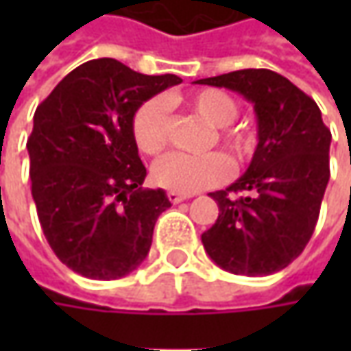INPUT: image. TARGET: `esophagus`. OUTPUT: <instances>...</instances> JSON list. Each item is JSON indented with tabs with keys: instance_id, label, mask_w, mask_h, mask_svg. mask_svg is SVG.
Wrapping results in <instances>:
<instances>
[{
	"instance_id": "34e87169",
	"label": "esophagus",
	"mask_w": 351,
	"mask_h": 351,
	"mask_svg": "<svg viewBox=\"0 0 351 351\" xmlns=\"http://www.w3.org/2000/svg\"><path fill=\"white\" fill-rule=\"evenodd\" d=\"M191 195H185V193H178V191H168V199L171 203H182L185 199H189Z\"/></svg>"
}]
</instances>
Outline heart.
I'll use <instances>...</instances> for the list:
<instances>
[{"label":"heart","mask_w":351,"mask_h":351,"mask_svg":"<svg viewBox=\"0 0 351 351\" xmlns=\"http://www.w3.org/2000/svg\"><path fill=\"white\" fill-rule=\"evenodd\" d=\"M189 107L210 127L215 134L210 142H219L236 164H246L256 152V134L248 127L234 125L238 103L224 89H197L189 95ZM132 138L136 148L148 156L164 152L169 138V103L164 95L150 97L134 111ZM230 162L221 152L189 156L171 152L158 160L152 168V178L158 185L178 193H195L213 185L223 183L230 176Z\"/></svg>","instance_id":"obj_1"}]
</instances>
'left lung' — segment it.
Here are the masks:
<instances>
[{"mask_svg": "<svg viewBox=\"0 0 351 351\" xmlns=\"http://www.w3.org/2000/svg\"><path fill=\"white\" fill-rule=\"evenodd\" d=\"M254 103L258 146L246 173L210 197L217 223L201 234L210 260L236 276H269L301 256L330 178V128L313 97L265 68L197 80ZM230 193L244 196L230 197Z\"/></svg>", "mask_w": 351, "mask_h": 351, "instance_id": "8db88e82", "label": "left lung"}]
</instances>
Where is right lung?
I'll use <instances>...</instances> for the list:
<instances>
[{"mask_svg": "<svg viewBox=\"0 0 351 351\" xmlns=\"http://www.w3.org/2000/svg\"><path fill=\"white\" fill-rule=\"evenodd\" d=\"M173 74L146 75L115 58L77 66L34 111L27 141L31 191L52 252L89 279L134 271L152 246L164 189H142L146 168L132 138V115Z\"/></svg>", "mask_w": 351, "mask_h": 351, "instance_id": "add662e5", "label": "right lung"}]
</instances>
